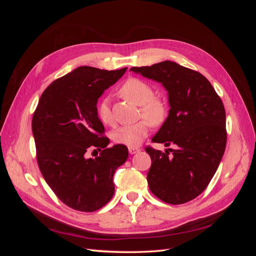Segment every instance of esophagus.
<instances>
[{"instance_id": "esophagus-1", "label": "esophagus", "mask_w": 256, "mask_h": 256, "mask_svg": "<svg viewBox=\"0 0 256 256\" xmlns=\"http://www.w3.org/2000/svg\"><path fill=\"white\" fill-rule=\"evenodd\" d=\"M128 150H129V154H136V152H140L141 150L138 148V147H129Z\"/></svg>"}]
</instances>
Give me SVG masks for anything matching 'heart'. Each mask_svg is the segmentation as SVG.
Wrapping results in <instances>:
<instances>
[{
	"label": "heart",
	"mask_w": 256,
	"mask_h": 256,
	"mask_svg": "<svg viewBox=\"0 0 256 256\" xmlns=\"http://www.w3.org/2000/svg\"><path fill=\"white\" fill-rule=\"evenodd\" d=\"M120 92L130 102L141 106V115L146 120L118 127L114 131L113 140L118 144L136 147L148 134L150 124L152 126H160L166 122L168 106L164 99L154 97V90L152 85L141 79L130 78L126 80L122 84ZM97 116L104 125H114L109 98L106 97L100 100L97 106Z\"/></svg>",
	"instance_id": "heart-1"
}]
</instances>
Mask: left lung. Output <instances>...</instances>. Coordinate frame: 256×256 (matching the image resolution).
Instances as JSON below:
<instances>
[{
  "mask_svg": "<svg viewBox=\"0 0 256 256\" xmlns=\"http://www.w3.org/2000/svg\"><path fill=\"white\" fill-rule=\"evenodd\" d=\"M130 70L162 83L171 106L168 118L152 141L176 147L166 152L145 147L152 159L147 173L150 189L166 203H187L207 188L226 150L222 100L202 74L174 62Z\"/></svg>",
  "mask_w": 256,
  "mask_h": 256,
  "instance_id": "8db88e82",
  "label": "left lung"
}]
</instances>
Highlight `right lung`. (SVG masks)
I'll list each match as a JSON object with an SVG mask.
<instances>
[{"instance_id": "obj_1", "label": "right lung", "mask_w": 256, "mask_h": 256, "mask_svg": "<svg viewBox=\"0 0 256 256\" xmlns=\"http://www.w3.org/2000/svg\"><path fill=\"white\" fill-rule=\"evenodd\" d=\"M126 69L76 68L44 90L33 114L38 166L56 196L74 210L92 212L109 202L115 170L128 158L125 145L108 147L96 106ZM96 150L100 156L90 158Z\"/></svg>"}]
</instances>
